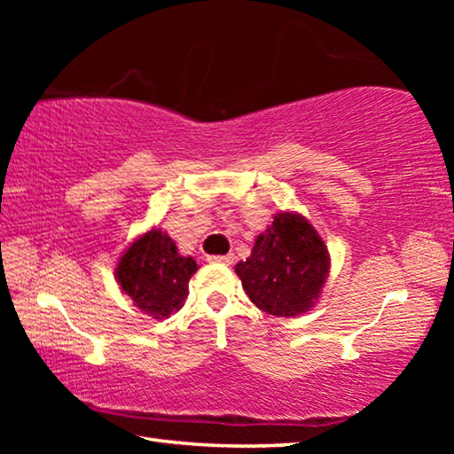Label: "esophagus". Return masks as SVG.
<instances>
[{
	"label": "esophagus",
	"instance_id": "1",
	"mask_svg": "<svg viewBox=\"0 0 454 454\" xmlns=\"http://www.w3.org/2000/svg\"><path fill=\"white\" fill-rule=\"evenodd\" d=\"M210 262H218V264H232L234 256L232 254H224V256H210Z\"/></svg>",
	"mask_w": 454,
	"mask_h": 454
}]
</instances>
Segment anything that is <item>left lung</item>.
<instances>
[{
  "label": "left lung",
  "instance_id": "obj_1",
  "mask_svg": "<svg viewBox=\"0 0 454 454\" xmlns=\"http://www.w3.org/2000/svg\"><path fill=\"white\" fill-rule=\"evenodd\" d=\"M328 268V248L317 230L298 214L280 212L256 238L250 258L236 264V274L260 310L298 317L317 302Z\"/></svg>",
  "mask_w": 454,
  "mask_h": 454
}]
</instances>
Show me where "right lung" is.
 I'll list each match as a JSON object with an SVG mask.
<instances>
[{"label": "right lung", "instance_id": "obj_1", "mask_svg": "<svg viewBox=\"0 0 454 454\" xmlns=\"http://www.w3.org/2000/svg\"><path fill=\"white\" fill-rule=\"evenodd\" d=\"M196 270L194 258L180 256L172 238L153 228L126 250L116 276L144 314L168 318L186 301L188 280Z\"/></svg>", "mask_w": 454, "mask_h": 454}]
</instances>
